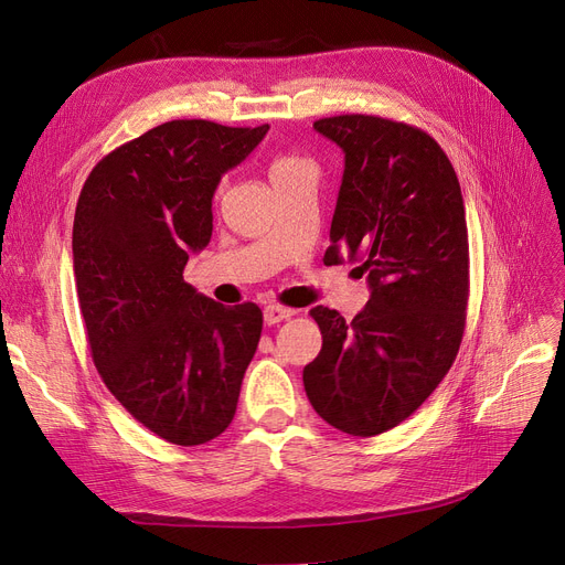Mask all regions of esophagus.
I'll return each instance as SVG.
<instances>
[{"label":"esophagus","instance_id":"obj_1","mask_svg":"<svg viewBox=\"0 0 565 565\" xmlns=\"http://www.w3.org/2000/svg\"><path fill=\"white\" fill-rule=\"evenodd\" d=\"M295 313H297V310H295V308H289V306L268 303V306L264 308V320H266V324H278V322H282V320L291 318Z\"/></svg>","mask_w":565,"mask_h":565}]
</instances>
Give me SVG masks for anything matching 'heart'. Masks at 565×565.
<instances>
[{
    "mask_svg": "<svg viewBox=\"0 0 565 565\" xmlns=\"http://www.w3.org/2000/svg\"><path fill=\"white\" fill-rule=\"evenodd\" d=\"M303 163H308V161H303V159H299V157H280V159H276L274 163H270V174L287 172V170L299 168V166H303Z\"/></svg>",
    "mask_w": 565,
    "mask_h": 565,
    "instance_id": "heart-1",
    "label": "heart"
}]
</instances>
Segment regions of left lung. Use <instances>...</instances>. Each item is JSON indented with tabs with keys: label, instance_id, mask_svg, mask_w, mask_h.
I'll use <instances>...</instances> for the list:
<instances>
[{
	"label": "left lung",
	"instance_id": "left-lung-1",
	"mask_svg": "<svg viewBox=\"0 0 565 565\" xmlns=\"http://www.w3.org/2000/svg\"><path fill=\"white\" fill-rule=\"evenodd\" d=\"M345 153L324 264L362 262L366 308L310 316L320 355L303 387L320 418L353 437L399 425L449 372L465 332L470 245L456 170L425 130L372 114L318 119Z\"/></svg>",
	"mask_w": 565,
	"mask_h": 565
}]
</instances>
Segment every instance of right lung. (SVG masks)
<instances>
[{"label": "right lung", "mask_w": 565, "mask_h": 565, "mask_svg": "<svg viewBox=\"0 0 565 565\" xmlns=\"http://www.w3.org/2000/svg\"><path fill=\"white\" fill-rule=\"evenodd\" d=\"M268 124L168 121L109 151L74 212L76 299L109 393L180 446L220 437L262 337L257 303L222 306L184 282L212 236V196Z\"/></svg>", "instance_id": "right-lung-1"}]
</instances>
